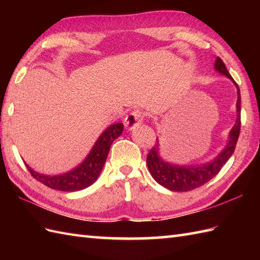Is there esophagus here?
<instances>
[{
	"instance_id": "obj_1",
	"label": "esophagus",
	"mask_w": 260,
	"mask_h": 260,
	"mask_svg": "<svg viewBox=\"0 0 260 260\" xmlns=\"http://www.w3.org/2000/svg\"><path fill=\"white\" fill-rule=\"evenodd\" d=\"M143 119H144V114H143L141 110L136 109L126 116L124 120V125L126 127V129L132 131L136 128V127H139L142 124Z\"/></svg>"
}]
</instances>
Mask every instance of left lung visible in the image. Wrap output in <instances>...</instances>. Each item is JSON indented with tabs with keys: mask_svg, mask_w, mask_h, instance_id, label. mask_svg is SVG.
Wrapping results in <instances>:
<instances>
[{
	"mask_svg": "<svg viewBox=\"0 0 260 260\" xmlns=\"http://www.w3.org/2000/svg\"><path fill=\"white\" fill-rule=\"evenodd\" d=\"M214 69L221 75L228 77L229 79L234 81V84L237 87V93H238V99H237V119L233 128L229 133V141L228 144L221 151V153L215 157L212 161H210L206 164L200 165H176L163 161L162 157L159 156L158 153V142L155 143V145L152 147L146 158L147 168L150 171L153 179L155 180L158 184L167 187L171 191L176 192H185L194 190L197 187H200L203 184H206L212 178L217 175L220 170L222 169L225 162L233 155L235 152V147L237 145V141L240 134V90L238 85L230 76L229 71L225 68V64L219 57L215 59Z\"/></svg>",
	"mask_w": 260,
	"mask_h": 260,
	"instance_id": "8db88e82",
	"label": "left lung"
}]
</instances>
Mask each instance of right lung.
I'll return each instance as SVG.
<instances>
[{"instance_id":"1","label":"right lung","mask_w":260,"mask_h":260,"mask_svg":"<svg viewBox=\"0 0 260 260\" xmlns=\"http://www.w3.org/2000/svg\"><path fill=\"white\" fill-rule=\"evenodd\" d=\"M123 128L124 125L121 123L108 126L103 132V134L99 136V139L85 158V161L74 170L63 174H40L36 172V171H33L26 163L24 164L33 178L45 185L51 187L53 190L64 192L84 190L86 187L90 186L98 179V176L104 168V164L106 162L110 145H112L114 140L120 136Z\"/></svg>"}]
</instances>
